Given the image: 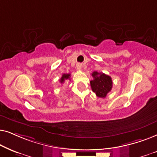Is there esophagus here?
Wrapping results in <instances>:
<instances>
[{"mask_svg":"<svg viewBox=\"0 0 157 157\" xmlns=\"http://www.w3.org/2000/svg\"><path fill=\"white\" fill-rule=\"evenodd\" d=\"M76 68L77 69V70H81V68H82V64H80V63L77 64Z\"/></svg>","mask_w":157,"mask_h":157,"instance_id":"esophagus-1","label":"esophagus"}]
</instances>
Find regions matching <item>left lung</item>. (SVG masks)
<instances>
[{
	"instance_id": "1",
	"label": "left lung",
	"mask_w": 157,
	"mask_h": 157,
	"mask_svg": "<svg viewBox=\"0 0 157 157\" xmlns=\"http://www.w3.org/2000/svg\"><path fill=\"white\" fill-rule=\"evenodd\" d=\"M93 80L90 81V86L98 97L105 98L111 90L113 81L111 77L102 72H93L92 73Z\"/></svg>"
}]
</instances>
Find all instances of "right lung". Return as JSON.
<instances>
[{"mask_svg":"<svg viewBox=\"0 0 157 157\" xmlns=\"http://www.w3.org/2000/svg\"><path fill=\"white\" fill-rule=\"evenodd\" d=\"M70 74H63L61 77V79H60V80H59L60 82L62 84V83L64 82V81H65L66 80H70Z\"/></svg>","mask_w":157,"mask_h":157,"instance_id":"obj_1","label":"right lung"}]
</instances>
